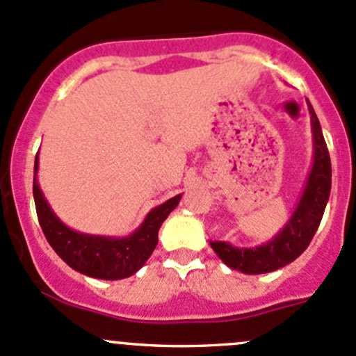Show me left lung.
I'll return each instance as SVG.
<instances>
[{
    "label": "left lung",
    "mask_w": 356,
    "mask_h": 356,
    "mask_svg": "<svg viewBox=\"0 0 356 356\" xmlns=\"http://www.w3.org/2000/svg\"><path fill=\"white\" fill-rule=\"evenodd\" d=\"M308 103L312 120V138H314V161L305 184L301 198L284 227L274 236V239L254 248H238L225 241H210L217 257L227 267L243 274H267L296 260L317 232L324 215L325 204L331 195V156L322 134L321 122Z\"/></svg>",
    "instance_id": "8db88e82"
}]
</instances>
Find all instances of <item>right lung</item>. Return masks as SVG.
Returning <instances> with one entry per match:
<instances>
[{"instance_id": "1", "label": "right lung", "mask_w": 356, "mask_h": 356, "mask_svg": "<svg viewBox=\"0 0 356 356\" xmlns=\"http://www.w3.org/2000/svg\"><path fill=\"white\" fill-rule=\"evenodd\" d=\"M38 168L39 155H35L32 191L39 224L49 246L68 267L95 279L118 281L136 274L152 257L158 245V231L161 224L182 198V195H177L149 210L143 224L124 238L84 234L70 229L56 217L39 188Z\"/></svg>"}]
</instances>
